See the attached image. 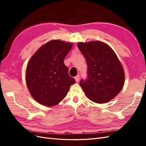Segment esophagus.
Segmentation results:
<instances>
[{
  "label": "esophagus",
  "mask_w": 146,
  "mask_h": 146,
  "mask_svg": "<svg viewBox=\"0 0 146 146\" xmlns=\"http://www.w3.org/2000/svg\"><path fill=\"white\" fill-rule=\"evenodd\" d=\"M75 80H76V82H78V80H80V75H77L76 77H75Z\"/></svg>",
  "instance_id": "obj_1"
}]
</instances>
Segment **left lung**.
<instances>
[{
	"label": "left lung",
	"instance_id": "left-lung-1",
	"mask_svg": "<svg viewBox=\"0 0 146 146\" xmlns=\"http://www.w3.org/2000/svg\"><path fill=\"white\" fill-rule=\"evenodd\" d=\"M85 56L88 77L80 85L87 98L98 104L108 102L120 92L124 85L123 68L112 48L103 42H78Z\"/></svg>",
	"mask_w": 146,
	"mask_h": 146
}]
</instances>
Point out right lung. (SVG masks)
Returning <instances> with one entry per match:
<instances>
[{"label":"right lung","mask_w":146,"mask_h":146,"mask_svg":"<svg viewBox=\"0 0 146 146\" xmlns=\"http://www.w3.org/2000/svg\"><path fill=\"white\" fill-rule=\"evenodd\" d=\"M72 44L52 40L41 46L31 57L27 66L26 83L33 98L47 107L58 104L76 83L64 64Z\"/></svg>","instance_id":"right-lung-1"}]
</instances>
